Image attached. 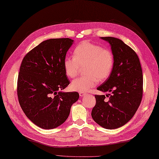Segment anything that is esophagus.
<instances>
[{
    "instance_id": "obj_1",
    "label": "esophagus",
    "mask_w": 159,
    "mask_h": 159,
    "mask_svg": "<svg viewBox=\"0 0 159 159\" xmlns=\"http://www.w3.org/2000/svg\"><path fill=\"white\" fill-rule=\"evenodd\" d=\"M85 95H87V93L86 92H80L79 93V96L80 97H83V96H85Z\"/></svg>"
}]
</instances>
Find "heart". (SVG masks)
<instances>
[{"label":"heart","instance_id":"1","mask_svg":"<svg viewBox=\"0 0 159 159\" xmlns=\"http://www.w3.org/2000/svg\"><path fill=\"white\" fill-rule=\"evenodd\" d=\"M115 65L113 52L109 48L88 41L83 42L74 49V57L64 59L63 67L66 76L74 78L85 67V76L72 80L70 88L79 92H87L95 87L98 80L104 81L110 77Z\"/></svg>","mask_w":159,"mask_h":159}]
</instances>
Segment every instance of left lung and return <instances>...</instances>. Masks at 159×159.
<instances>
[{
	"instance_id": "left-lung-1",
	"label": "left lung",
	"mask_w": 159,
	"mask_h": 159,
	"mask_svg": "<svg viewBox=\"0 0 159 159\" xmlns=\"http://www.w3.org/2000/svg\"><path fill=\"white\" fill-rule=\"evenodd\" d=\"M110 43L115 65L110 77L97 89L109 92L96 95V103L92 111L96 122L107 129L124 126L135 114L143 96V74L137 53L121 39L102 37Z\"/></svg>"
}]
</instances>
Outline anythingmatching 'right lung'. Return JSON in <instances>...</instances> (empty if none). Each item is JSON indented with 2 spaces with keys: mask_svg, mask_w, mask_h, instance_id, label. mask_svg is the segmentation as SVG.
<instances>
[{
  "mask_svg": "<svg viewBox=\"0 0 159 159\" xmlns=\"http://www.w3.org/2000/svg\"><path fill=\"white\" fill-rule=\"evenodd\" d=\"M70 38L50 39L40 43L24 57L17 84L18 101L24 113L37 126L52 129L68 117L76 92H61L70 84L63 67Z\"/></svg>",
  "mask_w": 159,
  "mask_h": 159,
  "instance_id": "add662e5",
  "label": "right lung"
}]
</instances>
